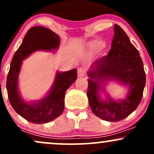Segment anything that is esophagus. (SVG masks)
Listing matches in <instances>:
<instances>
[{
	"instance_id": "obj_1",
	"label": "esophagus",
	"mask_w": 154,
	"mask_h": 154,
	"mask_svg": "<svg viewBox=\"0 0 154 154\" xmlns=\"http://www.w3.org/2000/svg\"><path fill=\"white\" fill-rule=\"evenodd\" d=\"M85 71L84 69L82 68H79L78 71H77V75H78L79 77H82L85 75Z\"/></svg>"
}]
</instances>
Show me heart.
<instances>
[{"mask_svg": "<svg viewBox=\"0 0 154 154\" xmlns=\"http://www.w3.org/2000/svg\"><path fill=\"white\" fill-rule=\"evenodd\" d=\"M104 43L101 40H94L90 43V48L93 51H98L103 47Z\"/></svg>", "mask_w": 154, "mask_h": 154, "instance_id": "1", "label": "heart"}]
</instances>
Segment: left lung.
<instances>
[{"instance_id":"1","label":"left lung","mask_w":154,"mask_h":154,"mask_svg":"<svg viewBox=\"0 0 154 154\" xmlns=\"http://www.w3.org/2000/svg\"><path fill=\"white\" fill-rule=\"evenodd\" d=\"M114 30L109 54L95 61L88 72L90 107L98 117L108 122L120 121L133 112L140 103L146 85L143 63L138 51L118 24L114 25ZM110 80L129 86L125 100L116 102L107 94L106 101L100 99L99 91L104 89L101 84Z\"/></svg>"}]
</instances>
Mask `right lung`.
I'll return each instance as SVG.
<instances>
[{"label": "right lung", "mask_w": 154, "mask_h": 154, "mask_svg": "<svg viewBox=\"0 0 154 154\" xmlns=\"http://www.w3.org/2000/svg\"><path fill=\"white\" fill-rule=\"evenodd\" d=\"M59 40V35L48 28L33 26L27 31L11 62L6 80L8 100L16 112L30 122L47 123L61 115L64 109L66 91L77 79L76 69L64 72H57L51 91L42 99L26 103L19 94L18 77L23 60L37 51L57 50Z\"/></svg>", "instance_id": "right-lung-1"}]
</instances>
